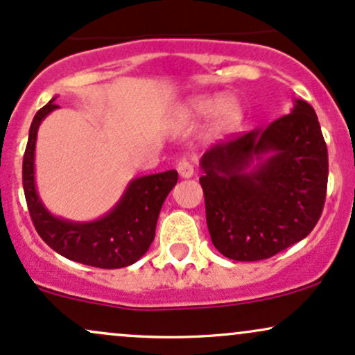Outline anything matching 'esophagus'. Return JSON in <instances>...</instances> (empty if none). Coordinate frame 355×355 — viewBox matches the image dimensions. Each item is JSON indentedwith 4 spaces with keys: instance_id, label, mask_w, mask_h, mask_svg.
<instances>
[{
    "instance_id": "esophagus-1",
    "label": "esophagus",
    "mask_w": 355,
    "mask_h": 355,
    "mask_svg": "<svg viewBox=\"0 0 355 355\" xmlns=\"http://www.w3.org/2000/svg\"><path fill=\"white\" fill-rule=\"evenodd\" d=\"M177 170H178V175H180L182 178H191V177H193V165H191V162L185 160V158L178 162Z\"/></svg>"
}]
</instances>
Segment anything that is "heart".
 Instances as JSON below:
<instances>
[{
	"label": "heart",
	"mask_w": 355,
	"mask_h": 355,
	"mask_svg": "<svg viewBox=\"0 0 355 355\" xmlns=\"http://www.w3.org/2000/svg\"><path fill=\"white\" fill-rule=\"evenodd\" d=\"M178 120L185 125H197L209 120V132L211 137L222 138L237 132L247 116L245 103L237 95H197L185 100L177 112Z\"/></svg>",
	"instance_id": "heart-1"
}]
</instances>
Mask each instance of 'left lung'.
<instances>
[{"mask_svg": "<svg viewBox=\"0 0 355 355\" xmlns=\"http://www.w3.org/2000/svg\"><path fill=\"white\" fill-rule=\"evenodd\" d=\"M207 227L222 255L239 262L274 257L311 234L325 202L329 157L307 101L203 153Z\"/></svg>", "mask_w": 355, "mask_h": 355, "instance_id": "left-lung-1", "label": "left lung"}]
</instances>
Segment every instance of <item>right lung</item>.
<instances>
[{"label": "right lung", "mask_w": 355, "mask_h": 355, "mask_svg": "<svg viewBox=\"0 0 355 355\" xmlns=\"http://www.w3.org/2000/svg\"><path fill=\"white\" fill-rule=\"evenodd\" d=\"M55 100L36 112L23 157V189L35 229L53 250L75 262L98 268L132 266L152 245L162 205L177 185V170L133 178L116 205L92 222L56 217L44 207L35 182L36 135L44 118L60 108Z\"/></svg>", "instance_id": "add662e5"}]
</instances>
